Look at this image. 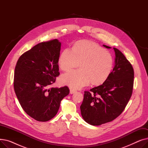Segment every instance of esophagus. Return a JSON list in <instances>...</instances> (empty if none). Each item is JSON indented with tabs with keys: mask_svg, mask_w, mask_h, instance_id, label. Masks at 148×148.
Instances as JSON below:
<instances>
[{
	"mask_svg": "<svg viewBox=\"0 0 148 148\" xmlns=\"http://www.w3.org/2000/svg\"><path fill=\"white\" fill-rule=\"evenodd\" d=\"M75 92H76V90L75 89H70V94H74V93Z\"/></svg>",
	"mask_w": 148,
	"mask_h": 148,
	"instance_id": "34e87169",
	"label": "esophagus"
}]
</instances>
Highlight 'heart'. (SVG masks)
Here are the masks:
<instances>
[{"label":"heart","instance_id":"1","mask_svg":"<svg viewBox=\"0 0 148 148\" xmlns=\"http://www.w3.org/2000/svg\"><path fill=\"white\" fill-rule=\"evenodd\" d=\"M79 65L80 69L61 76L60 81L62 84L80 89L90 82L93 84L103 83L112 72L113 59L109 52L95 44L80 41L77 42L72 49L64 50L59 58V65L65 71L75 68Z\"/></svg>","mask_w":148,"mask_h":148}]
</instances>
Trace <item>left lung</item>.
I'll list each match as a JSON object with an SVG mask.
<instances>
[{
    "label": "left lung",
    "mask_w": 148,
    "mask_h": 148,
    "mask_svg": "<svg viewBox=\"0 0 148 148\" xmlns=\"http://www.w3.org/2000/svg\"><path fill=\"white\" fill-rule=\"evenodd\" d=\"M113 49L115 65L109 77L102 84L84 91L81 114L84 120L92 125H100L118 118L125 108L133 93V66L121 51Z\"/></svg>",
    "instance_id": "8db88e82"
}]
</instances>
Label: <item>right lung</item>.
Returning <instances> with one entry per match:
<instances>
[{"instance_id": "right-lung-1", "label": "right lung", "mask_w": 148, "mask_h": 148, "mask_svg": "<svg viewBox=\"0 0 148 148\" xmlns=\"http://www.w3.org/2000/svg\"><path fill=\"white\" fill-rule=\"evenodd\" d=\"M60 46L56 39L39 43L22 54L15 66V94L23 109L38 121L53 118L61 101L69 93L66 86L49 88L60 74Z\"/></svg>"}]
</instances>
